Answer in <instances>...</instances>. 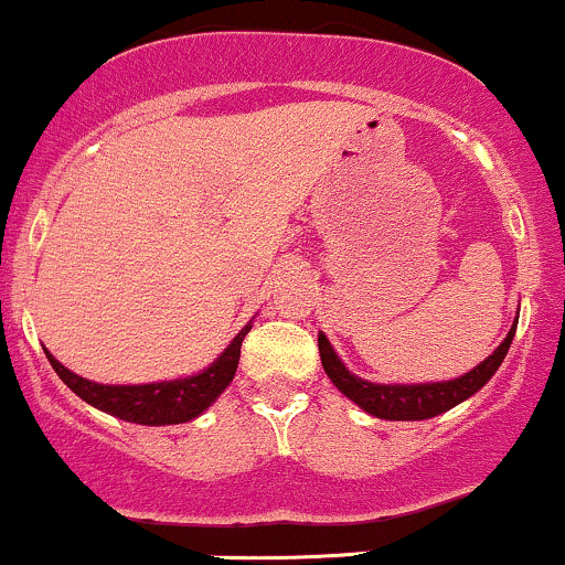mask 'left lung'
<instances>
[{
	"label": "left lung",
	"mask_w": 565,
	"mask_h": 565,
	"mask_svg": "<svg viewBox=\"0 0 565 565\" xmlns=\"http://www.w3.org/2000/svg\"><path fill=\"white\" fill-rule=\"evenodd\" d=\"M514 327L512 324L510 334L504 338V343L495 349L491 356L486 359L482 364H477L472 373L456 377V381H445V383H418V386H381V383H367L362 377L351 375L345 370V364L340 362L338 353L332 351L330 340L327 334L319 332V353H321V364H324V373L330 375V381L340 388L351 402H356L362 411H367L375 418H386V420H424V418H434V415L450 411L456 407L458 402L469 399L475 392H480L488 381H491L495 370L501 367L504 362L507 351H510V343L514 338Z\"/></svg>",
	"instance_id": "left-lung-1"
}]
</instances>
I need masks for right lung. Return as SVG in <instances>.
I'll list each match as a JSON object with an SVG mask.
<instances>
[{
	"instance_id": "right-lung-1",
	"label": "right lung",
	"mask_w": 565,
	"mask_h": 565,
	"mask_svg": "<svg viewBox=\"0 0 565 565\" xmlns=\"http://www.w3.org/2000/svg\"><path fill=\"white\" fill-rule=\"evenodd\" d=\"M252 330V324H246L244 330L233 338V343L222 351V356L216 359L209 370L203 373L182 377V381H163V383H145V386H102V383L85 381V377L74 375L72 370H66L58 359H53L51 351L47 353V362L53 364V370L58 373L61 381L72 388L79 399H85L88 405L98 407V411L117 415L122 420H131V424H145V426H166V424H184L192 420L195 415H201L209 405L227 388V383L233 381L235 370H238L241 359V343H244L246 332Z\"/></svg>"
}]
</instances>
